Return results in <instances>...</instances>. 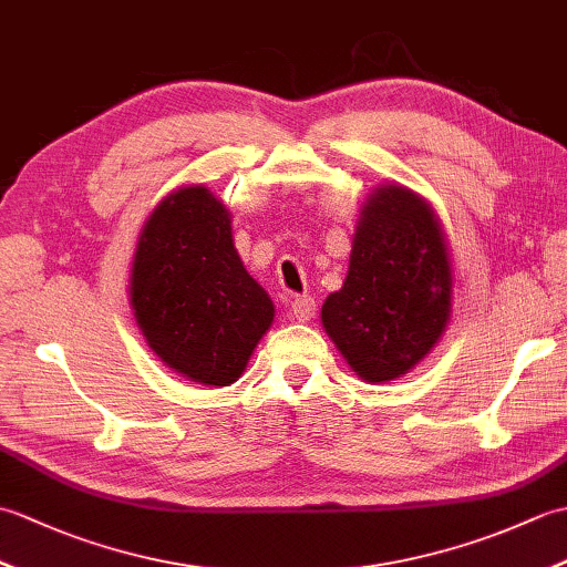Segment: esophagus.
Instances as JSON below:
<instances>
[{
  "label": "esophagus",
  "instance_id": "esophagus-1",
  "mask_svg": "<svg viewBox=\"0 0 567 567\" xmlns=\"http://www.w3.org/2000/svg\"><path fill=\"white\" fill-rule=\"evenodd\" d=\"M290 311H292V317H295L297 321H311V319L317 317V302H315V297H309V295L295 297Z\"/></svg>",
  "mask_w": 567,
  "mask_h": 567
}]
</instances>
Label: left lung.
<instances>
[{
	"label": "left lung",
	"mask_w": 567,
	"mask_h": 567,
	"mask_svg": "<svg viewBox=\"0 0 567 567\" xmlns=\"http://www.w3.org/2000/svg\"><path fill=\"white\" fill-rule=\"evenodd\" d=\"M453 260L431 204L400 183L360 204L348 272L321 327L365 382L404 378L441 341L453 311Z\"/></svg>",
	"instance_id": "left-lung-1"
}]
</instances>
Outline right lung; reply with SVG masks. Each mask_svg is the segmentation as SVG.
I'll return each instance as SVG.
<instances>
[{"label":"right lung","mask_w":567,"mask_h":567,"mask_svg":"<svg viewBox=\"0 0 567 567\" xmlns=\"http://www.w3.org/2000/svg\"><path fill=\"white\" fill-rule=\"evenodd\" d=\"M128 305L151 351L179 375L228 388L275 319L234 246L231 212L207 185H183L143 221Z\"/></svg>","instance_id":"obj_1"}]
</instances>
